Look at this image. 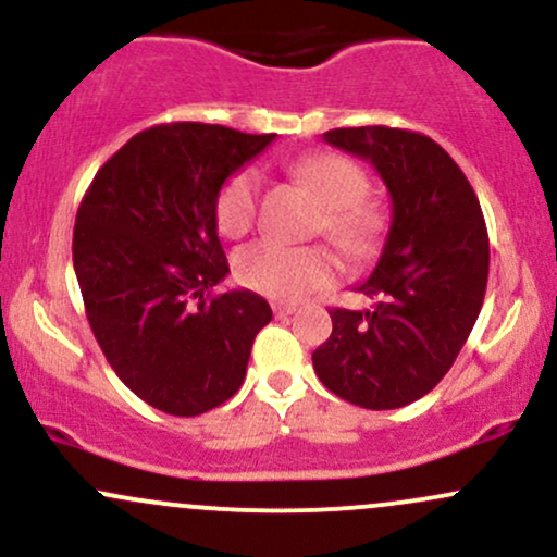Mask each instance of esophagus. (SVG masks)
I'll use <instances>...</instances> for the list:
<instances>
[{
	"instance_id": "34e87169",
	"label": "esophagus",
	"mask_w": 557,
	"mask_h": 557,
	"mask_svg": "<svg viewBox=\"0 0 557 557\" xmlns=\"http://www.w3.org/2000/svg\"><path fill=\"white\" fill-rule=\"evenodd\" d=\"M292 312H295V305H281V302L273 305V315L276 318H289Z\"/></svg>"
}]
</instances>
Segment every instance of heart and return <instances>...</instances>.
Masks as SVG:
<instances>
[{
  "mask_svg": "<svg viewBox=\"0 0 557 557\" xmlns=\"http://www.w3.org/2000/svg\"><path fill=\"white\" fill-rule=\"evenodd\" d=\"M312 199L321 205L315 231L345 255L347 260H366L384 239L386 218L373 199H368V176L355 160L334 152H315L299 158L289 168ZM260 176L255 171L234 173L223 184L215 202V223L223 236L239 239L252 228L258 215ZM236 281L278 302H295L312 289L336 278V262L326 249L284 247L276 242H255L234 258Z\"/></svg>",
  "mask_w": 557,
  "mask_h": 557,
  "instance_id": "obj_1",
  "label": "heart"
}]
</instances>
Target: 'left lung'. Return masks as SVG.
Returning <instances> with one entry per match:
<instances>
[{
	"label": "left lung",
	"instance_id": "8db88e82",
	"mask_svg": "<svg viewBox=\"0 0 557 557\" xmlns=\"http://www.w3.org/2000/svg\"><path fill=\"white\" fill-rule=\"evenodd\" d=\"M323 141L376 168L392 223L373 273L355 289L371 310H329L331 336L312 352L326 389L371 410L429 395L463 349L490 276V239L471 184L416 131L334 128Z\"/></svg>",
	"mask_w": 557,
	"mask_h": 557
}]
</instances>
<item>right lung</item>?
<instances>
[{
	"label": "right lung",
	"instance_id": "obj_1",
	"mask_svg": "<svg viewBox=\"0 0 557 557\" xmlns=\"http://www.w3.org/2000/svg\"><path fill=\"white\" fill-rule=\"evenodd\" d=\"M273 139L208 123L147 128L81 202L73 268L89 326L117 379L162 413L199 416L234 397L271 323L255 292L210 289L228 273L218 195Z\"/></svg>",
	"mask_w": 557,
	"mask_h": 557
}]
</instances>
